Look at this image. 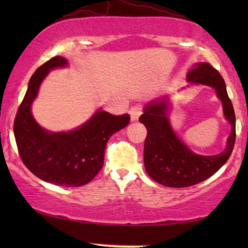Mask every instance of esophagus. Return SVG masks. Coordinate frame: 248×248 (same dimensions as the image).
<instances>
[{
    "mask_svg": "<svg viewBox=\"0 0 248 248\" xmlns=\"http://www.w3.org/2000/svg\"><path fill=\"white\" fill-rule=\"evenodd\" d=\"M142 113V108L139 106H133L131 107L130 109V115H131V120L132 121H138L139 120V116H140Z\"/></svg>",
    "mask_w": 248,
    "mask_h": 248,
    "instance_id": "esophagus-1",
    "label": "esophagus"
}]
</instances>
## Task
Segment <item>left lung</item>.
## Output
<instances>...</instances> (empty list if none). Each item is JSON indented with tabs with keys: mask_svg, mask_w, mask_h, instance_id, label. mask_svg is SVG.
<instances>
[{
	"mask_svg": "<svg viewBox=\"0 0 248 248\" xmlns=\"http://www.w3.org/2000/svg\"><path fill=\"white\" fill-rule=\"evenodd\" d=\"M187 79L192 83L215 88L222 101L225 116L232 125V133L221 154L196 155L171 130L166 114V101L147 105L144 113L139 118L148 131L143 151L144 167L154 181L167 187H188L211 177L226 164L235 145L236 116L221 74L209 63H198L188 72Z\"/></svg>",
	"mask_w": 248,
	"mask_h": 248,
	"instance_id": "obj_1",
	"label": "left lung"
}]
</instances>
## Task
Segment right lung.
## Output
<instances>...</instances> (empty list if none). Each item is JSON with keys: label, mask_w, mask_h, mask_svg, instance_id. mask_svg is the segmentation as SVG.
<instances>
[{"label": "right lung", "mask_w": 248, "mask_h": 248, "mask_svg": "<svg viewBox=\"0 0 248 248\" xmlns=\"http://www.w3.org/2000/svg\"><path fill=\"white\" fill-rule=\"evenodd\" d=\"M66 64L63 56H54L36 70L16 111L13 132L21 160L33 175L52 184L76 187L96 177L103 168L108 140L131 118L128 114L98 110L86 124L67 133H50L40 127L30 106L49 70Z\"/></svg>", "instance_id": "right-lung-1"}]
</instances>
